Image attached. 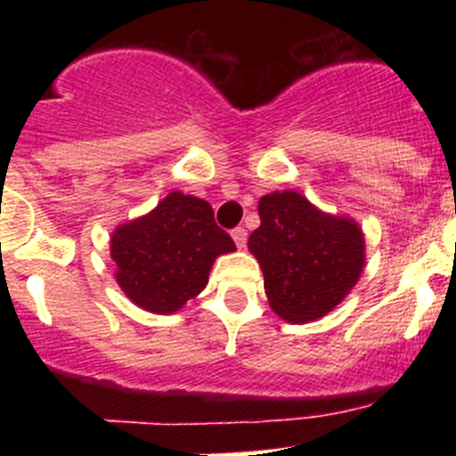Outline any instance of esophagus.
Here are the masks:
<instances>
[{
    "label": "esophagus",
    "mask_w": 456,
    "mask_h": 456,
    "mask_svg": "<svg viewBox=\"0 0 456 456\" xmlns=\"http://www.w3.org/2000/svg\"><path fill=\"white\" fill-rule=\"evenodd\" d=\"M232 238H233V242H236L238 249H242V247L247 245V229L236 227V229H233V232H232Z\"/></svg>",
    "instance_id": "1"
}]
</instances>
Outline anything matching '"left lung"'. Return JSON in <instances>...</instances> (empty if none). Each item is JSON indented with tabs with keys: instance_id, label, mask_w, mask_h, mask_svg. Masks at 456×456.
Instances as JSON below:
<instances>
[{
	"instance_id": "1",
	"label": "left lung",
	"mask_w": 456,
	"mask_h": 456,
	"mask_svg": "<svg viewBox=\"0 0 456 456\" xmlns=\"http://www.w3.org/2000/svg\"><path fill=\"white\" fill-rule=\"evenodd\" d=\"M257 214L260 227L247 247L265 275L273 314L291 324L330 314L364 271L360 224L351 216L326 214L293 190L262 196Z\"/></svg>"
}]
</instances>
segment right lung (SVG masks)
<instances>
[{
  "label": "right lung",
  "instance_id": "1",
  "mask_svg": "<svg viewBox=\"0 0 456 456\" xmlns=\"http://www.w3.org/2000/svg\"><path fill=\"white\" fill-rule=\"evenodd\" d=\"M236 251L207 200L169 191L145 216L118 224L110 238L114 278L142 311L169 315L207 287L218 256Z\"/></svg>",
  "mask_w": 456,
  "mask_h": 456
}]
</instances>
